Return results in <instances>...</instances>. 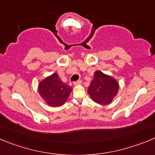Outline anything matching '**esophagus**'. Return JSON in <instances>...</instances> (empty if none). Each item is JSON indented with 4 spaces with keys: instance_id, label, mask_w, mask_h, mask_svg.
Instances as JSON below:
<instances>
[{
    "instance_id": "34e87169",
    "label": "esophagus",
    "mask_w": 155,
    "mask_h": 155,
    "mask_svg": "<svg viewBox=\"0 0 155 155\" xmlns=\"http://www.w3.org/2000/svg\"><path fill=\"white\" fill-rule=\"evenodd\" d=\"M81 84V80H78V81H77L74 82V85H80Z\"/></svg>"
}]
</instances>
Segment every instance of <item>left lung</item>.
Here are the masks:
<instances>
[{
	"label": "left lung",
	"instance_id": "8db88e82",
	"mask_svg": "<svg viewBox=\"0 0 155 155\" xmlns=\"http://www.w3.org/2000/svg\"><path fill=\"white\" fill-rule=\"evenodd\" d=\"M118 91L119 84L114 78L97 71L87 92L94 102L101 105H108L116 97Z\"/></svg>",
	"mask_w": 155,
	"mask_h": 155
}]
</instances>
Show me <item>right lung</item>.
<instances>
[{
	"mask_svg": "<svg viewBox=\"0 0 155 155\" xmlns=\"http://www.w3.org/2000/svg\"><path fill=\"white\" fill-rule=\"evenodd\" d=\"M72 87L62 82L58 75L54 73L41 81L39 92L44 101L50 107L62 106L68 98Z\"/></svg>",
	"mask_w": 155,
	"mask_h": 155,
	"instance_id": "right-lung-1",
	"label": "right lung"
}]
</instances>
